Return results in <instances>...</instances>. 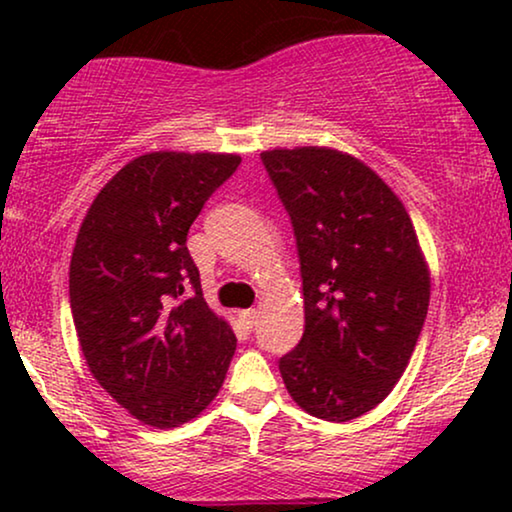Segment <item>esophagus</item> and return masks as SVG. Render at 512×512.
<instances>
[{
  "label": "esophagus",
  "instance_id": "1",
  "mask_svg": "<svg viewBox=\"0 0 512 512\" xmlns=\"http://www.w3.org/2000/svg\"><path fill=\"white\" fill-rule=\"evenodd\" d=\"M240 321L244 328H254L258 324V312L256 310H244L240 312Z\"/></svg>",
  "mask_w": 512,
  "mask_h": 512
}]
</instances>
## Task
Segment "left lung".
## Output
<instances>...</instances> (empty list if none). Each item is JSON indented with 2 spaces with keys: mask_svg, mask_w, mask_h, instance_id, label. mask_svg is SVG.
Returning <instances> with one entry per match:
<instances>
[{
  "mask_svg": "<svg viewBox=\"0 0 512 512\" xmlns=\"http://www.w3.org/2000/svg\"><path fill=\"white\" fill-rule=\"evenodd\" d=\"M296 235L305 333L279 359L293 401L349 422L401 380L429 310V268L396 193L361 160L321 146L263 151Z\"/></svg>",
  "mask_w": 512,
  "mask_h": 512,
  "instance_id": "8db88e82",
  "label": "left lung"
}]
</instances>
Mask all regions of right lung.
<instances>
[{"label": "right lung", "mask_w": 512, "mask_h": 512, "mask_svg": "<svg viewBox=\"0 0 512 512\" xmlns=\"http://www.w3.org/2000/svg\"><path fill=\"white\" fill-rule=\"evenodd\" d=\"M233 153L156 151L97 193L69 265V305L90 373L139 422L198 417L226 380L235 333L202 298L191 223L233 177Z\"/></svg>", "instance_id": "right-lung-1"}]
</instances>
